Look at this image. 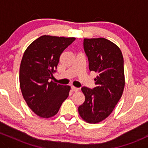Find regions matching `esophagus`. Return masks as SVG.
I'll return each instance as SVG.
<instances>
[{
  "instance_id": "1",
  "label": "esophagus",
  "mask_w": 148,
  "mask_h": 148,
  "mask_svg": "<svg viewBox=\"0 0 148 148\" xmlns=\"http://www.w3.org/2000/svg\"><path fill=\"white\" fill-rule=\"evenodd\" d=\"M71 88H72V90L74 91V92H76V91L79 90V88L74 87V86H72V87H71Z\"/></svg>"
}]
</instances>
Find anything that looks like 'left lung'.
Here are the masks:
<instances>
[{
	"label": "left lung",
	"instance_id": "obj_1",
	"mask_svg": "<svg viewBox=\"0 0 148 148\" xmlns=\"http://www.w3.org/2000/svg\"><path fill=\"white\" fill-rule=\"evenodd\" d=\"M84 49L90 71L97 75L95 88H81L86 99L78 110L85 121L98 123L111 114L123 95V56L118 46L105 38L84 39Z\"/></svg>",
	"mask_w": 148,
	"mask_h": 148
}]
</instances>
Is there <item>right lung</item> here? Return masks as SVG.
I'll return each instance as SVG.
<instances>
[{
	"mask_svg": "<svg viewBox=\"0 0 148 148\" xmlns=\"http://www.w3.org/2000/svg\"><path fill=\"white\" fill-rule=\"evenodd\" d=\"M75 40L43 35L32 42L23 53L20 88L28 106L41 118L54 116L69 96L70 86L49 81L56 72L61 53Z\"/></svg>",
	"mask_w": 148,
	"mask_h": 148,
	"instance_id": "add662e5",
	"label": "right lung"
}]
</instances>
